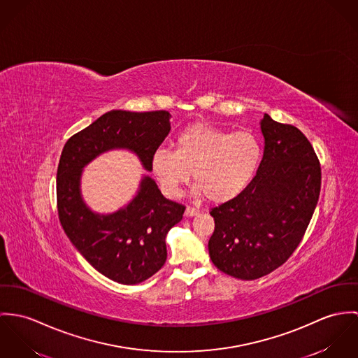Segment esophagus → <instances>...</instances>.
I'll return each mask as SVG.
<instances>
[{"label": "esophagus", "instance_id": "1", "mask_svg": "<svg viewBox=\"0 0 358 358\" xmlns=\"http://www.w3.org/2000/svg\"><path fill=\"white\" fill-rule=\"evenodd\" d=\"M199 213V208H195V207H191V206H188L187 208H185V215L187 217H194V215H196Z\"/></svg>", "mask_w": 358, "mask_h": 358}]
</instances>
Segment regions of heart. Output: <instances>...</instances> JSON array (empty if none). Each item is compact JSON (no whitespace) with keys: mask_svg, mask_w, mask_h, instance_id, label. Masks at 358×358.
Listing matches in <instances>:
<instances>
[{"mask_svg":"<svg viewBox=\"0 0 358 358\" xmlns=\"http://www.w3.org/2000/svg\"><path fill=\"white\" fill-rule=\"evenodd\" d=\"M174 151L158 150L151 166L164 195L178 198L191 171L195 192L214 203L240 195L254 178L262 158L259 140L250 131H225L207 124L182 130Z\"/></svg>","mask_w":358,"mask_h":358,"instance_id":"b5f03b06","label":"heart"}]
</instances>
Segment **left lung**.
Listing matches in <instances>:
<instances>
[{
  "label": "left lung",
  "instance_id": "8db88e82",
  "mask_svg": "<svg viewBox=\"0 0 358 358\" xmlns=\"http://www.w3.org/2000/svg\"><path fill=\"white\" fill-rule=\"evenodd\" d=\"M264 157L248 187L210 214L213 264L224 273L255 280L281 266L303 238L317 206L321 167L306 136L268 114L261 120Z\"/></svg>",
  "mask_w": 358,
  "mask_h": 358
}]
</instances>
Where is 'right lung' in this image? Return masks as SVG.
Wrapping results in <instances>:
<instances>
[{
    "mask_svg": "<svg viewBox=\"0 0 358 358\" xmlns=\"http://www.w3.org/2000/svg\"><path fill=\"white\" fill-rule=\"evenodd\" d=\"M167 111L106 113L66 143L56 181L57 211L66 235L80 255L103 276L138 284L155 275L167 258L166 235L182 220L185 206L160 194L144 176L137 195L113 214L92 211L80 195L83 167L111 150H129L152 170L154 152L169 134Z\"/></svg>",
    "mask_w": 358,
    "mask_h": 358,
    "instance_id": "add662e5",
    "label": "right lung"
}]
</instances>
